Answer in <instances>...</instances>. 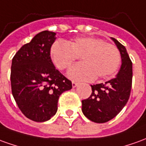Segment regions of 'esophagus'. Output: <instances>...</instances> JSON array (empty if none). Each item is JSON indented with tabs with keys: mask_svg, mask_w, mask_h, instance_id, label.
Returning a JSON list of instances; mask_svg holds the SVG:
<instances>
[{
	"mask_svg": "<svg viewBox=\"0 0 146 146\" xmlns=\"http://www.w3.org/2000/svg\"><path fill=\"white\" fill-rule=\"evenodd\" d=\"M77 84H78L76 83V82H75V81H73V82H72V86H73V88H76V86H77Z\"/></svg>",
	"mask_w": 146,
	"mask_h": 146,
	"instance_id": "esophagus-1",
	"label": "esophagus"
}]
</instances>
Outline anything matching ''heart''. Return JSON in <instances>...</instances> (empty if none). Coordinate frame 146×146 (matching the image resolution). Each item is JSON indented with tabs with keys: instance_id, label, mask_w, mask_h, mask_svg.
Returning <instances> with one entry per match:
<instances>
[{
	"instance_id": "1",
	"label": "heart",
	"mask_w": 146,
	"mask_h": 146,
	"mask_svg": "<svg viewBox=\"0 0 146 146\" xmlns=\"http://www.w3.org/2000/svg\"><path fill=\"white\" fill-rule=\"evenodd\" d=\"M50 56L61 70L68 69L81 57L82 62L74 65L68 72L73 80L104 78L115 73L120 64V54L115 46L92 37L77 38L69 43L55 42L50 49Z\"/></svg>"
}]
</instances>
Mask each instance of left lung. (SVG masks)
Wrapping results in <instances>:
<instances>
[{"instance_id":"obj_1","label":"left lung","mask_w":146,"mask_h":146,"mask_svg":"<svg viewBox=\"0 0 146 146\" xmlns=\"http://www.w3.org/2000/svg\"><path fill=\"white\" fill-rule=\"evenodd\" d=\"M119 49L122 65L115 78L104 84L91 85L92 94L82 100V112L88 119L97 123L108 122L125 107L130 98L132 87V62L126 47L111 38Z\"/></svg>"}]
</instances>
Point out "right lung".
Returning a JSON list of instances; mask_svg holds the SVG:
<instances>
[{"mask_svg": "<svg viewBox=\"0 0 146 146\" xmlns=\"http://www.w3.org/2000/svg\"><path fill=\"white\" fill-rule=\"evenodd\" d=\"M55 35L39 32L16 52L12 62L13 97L23 115L35 122L51 119L58 110L59 96L72 88V82L52 62L50 48Z\"/></svg>", "mask_w": 146, "mask_h": 146, "instance_id": "1", "label": "right lung"}]
</instances>
